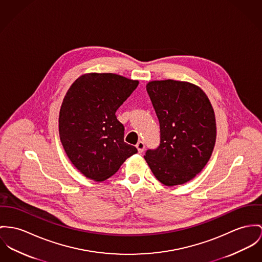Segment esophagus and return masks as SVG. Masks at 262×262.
Here are the masks:
<instances>
[{"label":"esophagus","instance_id":"esophagus-1","mask_svg":"<svg viewBox=\"0 0 262 262\" xmlns=\"http://www.w3.org/2000/svg\"><path fill=\"white\" fill-rule=\"evenodd\" d=\"M136 146H137V148H138V150H139L140 154H141V152L144 150V142H143V141H139Z\"/></svg>","mask_w":262,"mask_h":262}]
</instances>
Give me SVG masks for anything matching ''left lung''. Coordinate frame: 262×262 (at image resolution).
<instances>
[{"label": "left lung", "mask_w": 262, "mask_h": 262, "mask_svg": "<svg viewBox=\"0 0 262 262\" xmlns=\"http://www.w3.org/2000/svg\"><path fill=\"white\" fill-rule=\"evenodd\" d=\"M146 91L161 126V144L144 159L166 186L186 183L209 161L216 140L213 107L202 89L188 81L147 82Z\"/></svg>", "instance_id": "1"}]
</instances>
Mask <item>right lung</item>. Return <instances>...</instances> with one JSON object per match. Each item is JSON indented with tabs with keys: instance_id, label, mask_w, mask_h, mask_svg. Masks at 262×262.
Listing matches in <instances>:
<instances>
[{
	"instance_id": "add662e5",
	"label": "right lung",
	"mask_w": 262,
	"mask_h": 262,
	"mask_svg": "<svg viewBox=\"0 0 262 262\" xmlns=\"http://www.w3.org/2000/svg\"><path fill=\"white\" fill-rule=\"evenodd\" d=\"M138 84L117 74L89 73L68 90L59 116L60 141L69 160L86 179L107 180L138 152L123 141L124 127L116 116Z\"/></svg>"
}]
</instances>
